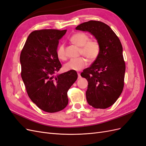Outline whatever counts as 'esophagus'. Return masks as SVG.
<instances>
[{
	"label": "esophagus",
	"mask_w": 146,
	"mask_h": 146,
	"mask_svg": "<svg viewBox=\"0 0 146 146\" xmlns=\"http://www.w3.org/2000/svg\"><path fill=\"white\" fill-rule=\"evenodd\" d=\"M77 74H78V79H80V78H81V76H80V74L79 73V72H78L77 73Z\"/></svg>",
	"instance_id": "esophagus-1"
}]
</instances>
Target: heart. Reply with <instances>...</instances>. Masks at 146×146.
<instances>
[{"label": "heart", "mask_w": 146, "mask_h": 146, "mask_svg": "<svg viewBox=\"0 0 146 146\" xmlns=\"http://www.w3.org/2000/svg\"><path fill=\"white\" fill-rule=\"evenodd\" d=\"M70 41L74 44L80 47V54L85 56L88 61L92 62L95 61L99 55L100 47L98 41L90 39V36L85 33L78 32L74 34L70 37ZM58 58L61 60H65L67 58L66 54L64 44H61L56 50ZM87 64L86 60L84 57L70 60L64 64L66 70H82Z\"/></svg>", "instance_id": "b5f03b06"}]
</instances>
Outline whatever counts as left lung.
Returning a JSON list of instances; mask_svg holds the SVG:
<instances>
[{"label":"left lung","instance_id":"left-lung-1","mask_svg":"<svg viewBox=\"0 0 146 146\" xmlns=\"http://www.w3.org/2000/svg\"><path fill=\"white\" fill-rule=\"evenodd\" d=\"M76 29L91 33L100 45L98 58L83 70L81 76L88 82V103L95 108H107L116 102L124 86L125 64L121 42L113 30L102 22L90 21Z\"/></svg>","mask_w":146,"mask_h":146}]
</instances>
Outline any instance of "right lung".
<instances>
[{"label":"right lung","mask_w":146,"mask_h":146,"mask_svg":"<svg viewBox=\"0 0 146 146\" xmlns=\"http://www.w3.org/2000/svg\"><path fill=\"white\" fill-rule=\"evenodd\" d=\"M66 31L35 30L21 53V77L27 94L39 108L47 113L60 111L68 105V91L78 77L76 70L55 76L61 68L57 47Z\"/></svg>","instance_id":"add662e5"}]
</instances>
